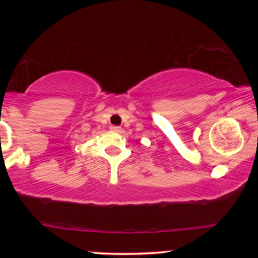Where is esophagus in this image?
<instances>
[{"label": "esophagus", "mask_w": 258, "mask_h": 258, "mask_svg": "<svg viewBox=\"0 0 258 258\" xmlns=\"http://www.w3.org/2000/svg\"><path fill=\"white\" fill-rule=\"evenodd\" d=\"M110 130H111V131H114V132H120L121 131V127H119V126H111Z\"/></svg>", "instance_id": "esophagus-1"}]
</instances>
